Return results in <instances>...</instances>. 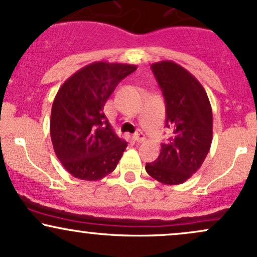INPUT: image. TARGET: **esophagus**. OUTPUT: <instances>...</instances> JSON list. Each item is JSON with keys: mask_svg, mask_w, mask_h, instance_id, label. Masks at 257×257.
Listing matches in <instances>:
<instances>
[{"mask_svg": "<svg viewBox=\"0 0 257 257\" xmlns=\"http://www.w3.org/2000/svg\"><path fill=\"white\" fill-rule=\"evenodd\" d=\"M134 140L137 143H143L144 140H145V134H144L142 131L137 132V133L134 134Z\"/></svg>", "mask_w": 257, "mask_h": 257, "instance_id": "1", "label": "esophagus"}]
</instances>
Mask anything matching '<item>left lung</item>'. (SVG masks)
Listing matches in <instances>:
<instances>
[{
	"instance_id": "8db88e82",
	"label": "left lung",
	"mask_w": 257,
	"mask_h": 257,
	"mask_svg": "<svg viewBox=\"0 0 257 257\" xmlns=\"http://www.w3.org/2000/svg\"><path fill=\"white\" fill-rule=\"evenodd\" d=\"M166 102V126L172 131L160 156L145 170L163 184L177 185L201 167L212 143V109L206 91L187 69L172 61L151 66Z\"/></svg>"
}]
</instances>
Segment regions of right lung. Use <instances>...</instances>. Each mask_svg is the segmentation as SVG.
<instances>
[{"label": "right lung", "mask_w": 257, "mask_h": 257, "mask_svg": "<svg viewBox=\"0 0 257 257\" xmlns=\"http://www.w3.org/2000/svg\"><path fill=\"white\" fill-rule=\"evenodd\" d=\"M133 64L94 62L60 87L52 103L50 134L57 159L75 178L98 180L114 171L126 148L103 113L106 101Z\"/></svg>", "instance_id": "obj_1"}]
</instances>
